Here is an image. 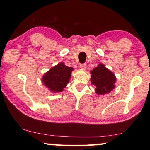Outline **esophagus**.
<instances>
[{
  "label": "esophagus",
  "instance_id": "34e87169",
  "mask_svg": "<svg viewBox=\"0 0 150 150\" xmlns=\"http://www.w3.org/2000/svg\"><path fill=\"white\" fill-rule=\"evenodd\" d=\"M80 67L83 69H85L87 67V63H83V64L80 65Z\"/></svg>",
  "mask_w": 150,
  "mask_h": 150
}]
</instances>
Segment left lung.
Returning <instances> with one entry per match:
<instances>
[{
	"mask_svg": "<svg viewBox=\"0 0 150 150\" xmlns=\"http://www.w3.org/2000/svg\"><path fill=\"white\" fill-rule=\"evenodd\" d=\"M91 74V83L95 85L96 93L98 95L108 93L114 89L116 78L113 73L106 68L103 64L98 65Z\"/></svg>",
	"mask_w": 150,
	"mask_h": 150,
	"instance_id": "left-lung-1",
	"label": "left lung"
}]
</instances>
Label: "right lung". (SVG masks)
<instances>
[{"instance_id": "right-lung-1", "label": "right lung", "mask_w": 150, "mask_h": 150, "mask_svg": "<svg viewBox=\"0 0 150 150\" xmlns=\"http://www.w3.org/2000/svg\"><path fill=\"white\" fill-rule=\"evenodd\" d=\"M72 67L66 66L63 63L53 67L48 72L45 74L42 82L50 91L61 92L69 83Z\"/></svg>"}]
</instances>
